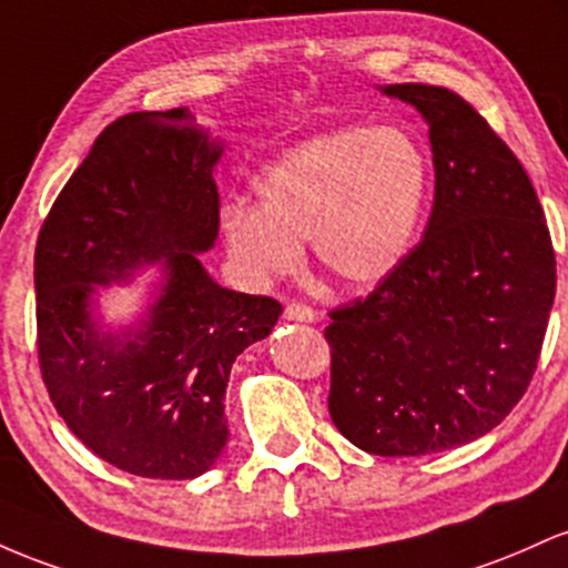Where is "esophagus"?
Wrapping results in <instances>:
<instances>
[{
  "mask_svg": "<svg viewBox=\"0 0 568 568\" xmlns=\"http://www.w3.org/2000/svg\"><path fill=\"white\" fill-rule=\"evenodd\" d=\"M284 318L286 322H303V324H314L316 322V314L314 311L308 308V305H303V303H290L284 308Z\"/></svg>",
  "mask_w": 568,
  "mask_h": 568,
  "instance_id": "1",
  "label": "esophagus"
}]
</instances>
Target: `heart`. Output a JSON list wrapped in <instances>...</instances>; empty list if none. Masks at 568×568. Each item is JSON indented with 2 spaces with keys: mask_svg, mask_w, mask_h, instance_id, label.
<instances>
[{
  "mask_svg": "<svg viewBox=\"0 0 568 568\" xmlns=\"http://www.w3.org/2000/svg\"><path fill=\"white\" fill-rule=\"evenodd\" d=\"M432 163L399 125H348L292 146L254 180L257 206L222 212V241L241 278L267 286L301 265L308 241L318 271L343 290H373L416 244Z\"/></svg>",
  "mask_w": 568,
  "mask_h": 568,
  "instance_id": "b5f03b06",
  "label": "heart"
}]
</instances>
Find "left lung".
<instances>
[{
    "label": "left lung",
    "mask_w": 568,
    "mask_h": 568,
    "mask_svg": "<svg viewBox=\"0 0 568 568\" xmlns=\"http://www.w3.org/2000/svg\"><path fill=\"white\" fill-rule=\"evenodd\" d=\"M429 125L424 241L365 301L329 314V416L375 456L488 435L524 397L556 297V254L513 150L448 88L384 85Z\"/></svg>",
    "instance_id": "1"
}]
</instances>
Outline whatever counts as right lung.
<instances>
[{"label":"right lung","mask_w":568,"mask_h":568,"mask_svg":"<svg viewBox=\"0 0 568 568\" xmlns=\"http://www.w3.org/2000/svg\"><path fill=\"white\" fill-rule=\"evenodd\" d=\"M222 150L190 110L125 114L95 139L37 239L50 399L85 448L152 480L214 467L235 356L282 316L273 297L225 290L199 260L220 233ZM152 264L143 316L125 328L101 323L100 292Z\"/></svg>","instance_id":"add662e5"}]
</instances>
